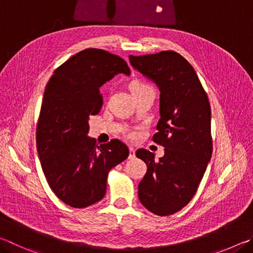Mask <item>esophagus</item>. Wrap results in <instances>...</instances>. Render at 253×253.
I'll use <instances>...</instances> for the list:
<instances>
[{
    "label": "esophagus",
    "instance_id": "obj_1",
    "mask_svg": "<svg viewBox=\"0 0 253 253\" xmlns=\"http://www.w3.org/2000/svg\"><path fill=\"white\" fill-rule=\"evenodd\" d=\"M135 157H136V150L132 148V147H130V148H129V156H128V158L134 159Z\"/></svg>",
    "mask_w": 253,
    "mask_h": 253
}]
</instances>
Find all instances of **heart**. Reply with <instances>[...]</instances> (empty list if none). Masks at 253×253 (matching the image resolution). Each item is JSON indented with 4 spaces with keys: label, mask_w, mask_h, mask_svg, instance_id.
Returning a JSON list of instances; mask_svg holds the SVG:
<instances>
[{
    "label": "heart",
    "mask_w": 253,
    "mask_h": 253,
    "mask_svg": "<svg viewBox=\"0 0 253 253\" xmlns=\"http://www.w3.org/2000/svg\"><path fill=\"white\" fill-rule=\"evenodd\" d=\"M145 88H151V87L149 85L145 84V83H142V82H135V83H132V85H131V90L132 91L145 89Z\"/></svg>",
    "instance_id": "1"
}]
</instances>
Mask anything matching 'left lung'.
<instances>
[{"instance_id": "8db88e82", "label": "left lung", "mask_w": 253, "mask_h": 253, "mask_svg": "<svg viewBox=\"0 0 253 253\" xmlns=\"http://www.w3.org/2000/svg\"><path fill=\"white\" fill-rule=\"evenodd\" d=\"M129 61L159 88L160 118L153 140L165 147L159 160L146 149L136 151L147 165L138 197L150 212L169 215L192 199L211 158L209 99L194 67L180 54L130 55Z\"/></svg>"}]
</instances>
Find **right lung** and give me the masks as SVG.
Returning a JSON list of instances; mask_svg holds the SVG:
<instances>
[{"instance_id":"obj_1","label":"right lung","mask_w":253,"mask_h":253,"mask_svg":"<svg viewBox=\"0 0 253 253\" xmlns=\"http://www.w3.org/2000/svg\"><path fill=\"white\" fill-rule=\"evenodd\" d=\"M117 74L130 75L123 58L87 48L56 68L44 91L36 128L41 166L50 189L73 208L102 200L109 170L129 155L121 140L97 146L87 136L89 116L103 105L99 88Z\"/></svg>"}]
</instances>
